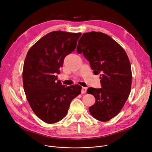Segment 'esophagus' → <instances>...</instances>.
<instances>
[{"label":"esophagus","mask_w":152,"mask_h":152,"mask_svg":"<svg viewBox=\"0 0 152 152\" xmlns=\"http://www.w3.org/2000/svg\"><path fill=\"white\" fill-rule=\"evenodd\" d=\"M87 91V88L86 87H82V89H81V94H85Z\"/></svg>","instance_id":"obj_1"}]
</instances>
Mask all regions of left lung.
<instances>
[{
	"instance_id": "left-lung-1",
	"label": "left lung",
	"mask_w": 152,
	"mask_h": 152,
	"mask_svg": "<svg viewBox=\"0 0 152 152\" xmlns=\"http://www.w3.org/2000/svg\"><path fill=\"white\" fill-rule=\"evenodd\" d=\"M78 53L89 61L95 75L100 74L102 88L89 87L87 94L95 99L89 110L100 121H108L121 110L131 92L132 71L123 48L108 35L101 32L83 34L78 41Z\"/></svg>"
}]
</instances>
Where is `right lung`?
<instances>
[{"instance_id":"1","label":"right lung","mask_w":152,"mask_h":152,"mask_svg":"<svg viewBox=\"0 0 152 152\" xmlns=\"http://www.w3.org/2000/svg\"><path fill=\"white\" fill-rule=\"evenodd\" d=\"M81 33L56 31L43 36L32 46L24 62L23 83L26 99L36 115L48 124L65 117L70 103L81 94V86L66 87L57 74L64 58L73 52Z\"/></svg>"}]
</instances>
